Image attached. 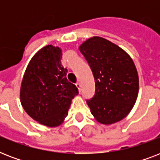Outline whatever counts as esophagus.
Wrapping results in <instances>:
<instances>
[{"label": "esophagus", "mask_w": 160, "mask_h": 160, "mask_svg": "<svg viewBox=\"0 0 160 160\" xmlns=\"http://www.w3.org/2000/svg\"><path fill=\"white\" fill-rule=\"evenodd\" d=\"M75 85H76V87H77L78 90H79V91L80 92V89H81V85H80V83L77 82L76 84H75Z\"/></svg>", "instance_id": "1"}]
</instances>
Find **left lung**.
Returning a JSON list of instances; mask_svg holds the SVG:
<instances>
[{
	"mask_svg": "<svg viewBox=\"0 0 160 160\" xmlns=\"http://www.w3.org/2000/svg\"><path fill=\"white\" fill-rule=\"evenodd\" d=\"M79 50L95 78V94L87 100L91 114L105 125L120 121L131 111L139 93V75L132 58L100 36L84 41Z\"/></svg>",
	"mask_w": 160,
	"mask_h": 160,
	"instance_id": "1",
	"label": "left lung"
}]
</instances>
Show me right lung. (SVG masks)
I'll return each instance as SVG.
<instances>
[{
  "instance_id": "add662e5",
  "label": "right lung",
  "mask_w": 160,
  "mask_h": 160,
  "mask_svg": "<svg viewBox=\"0 0 160 160\" xmlns=\"http://www.w3.org/2000/svg\"><path fill=\"white\" fill-rule=\"evenodd\" d=\"M62 51L52 45L39 50L30 60L21 81V105L34 120L48 127H57L68 115L78 89L66 78L61 65Z\"/></svg>"
}]
</instances>
